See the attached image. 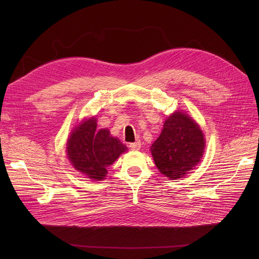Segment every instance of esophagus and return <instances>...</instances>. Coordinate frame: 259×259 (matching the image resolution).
I'll return each mask as SVG.
<instances>
[{"label": "esophagus", "instance_id": "obj_1", "mask_svg": "<svg viewBox=\"0 0 259 259\" xmlns=\"http://www.w3.org/2000/svg\"><path fill=\"white\" fill-rule=\"evenodd\" d=\"M132 150H135V151H137V150H139L140 149V147H142V144H140V142H136V143H132V144H130V146H128Z\"/></svg>", "mask_w": 259, "mask_h": 259}]
</instances>
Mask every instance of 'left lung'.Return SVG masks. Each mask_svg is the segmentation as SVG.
<instances>
[{"instance_id":"8db88e82","label":"left lung","mask_w":259,"mask_h":259,"mask_svg":"<svg viewBox=\"0 0 259 259\" xmlns=\"http://www.w3.org/2000/svg\"><path fill=\"white\" fill-rule=\"evenodd\" d=\"M205 139L199 124L182 111L171 113L150 150L156 167L170 180L184 177L201 161Z\"/></svg>"}]
</instances>
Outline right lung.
<instances>
[{
  "instance_id": "add662e5",
  "label": "right lung",
  "mask_w": 259,
  "mask_h": 259,
  "mask_svg": "<svg viewBox=\"0 0 259 259\" xmlns=\"http://www.w3.org/2000/svg\"><path fill=\"white\" fill-rule=\"evenodd\" d=\"M127 150L119 138L112 137L107 128L97 131L96 117H91L76 126L67 142L70 163L86 178L105 179L107 167Z\"/></svg>"
}]
</instances>
